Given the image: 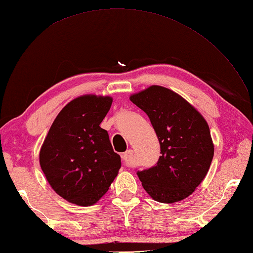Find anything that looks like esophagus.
I'll list each match as a JSON object with an SVG mask.
<instances>
[{
  "mask_svg": "<svg viewBox=\"0 0 253 253\" xmlns=\"http://www.w3.org/2000/svg\"><path fill=\"white\" fill-rule=\"evenodd\" d=\"M132 157H133V151H132V150H127L126 152H124V153L122 154V159H123V161H124V162H125V163L130 162Z\"/></svg>",
  "mask_w": 253,
  "mask_h": 253,
  "instance_id": "obj_1",
  "label": "esophagus"
}]
</instances>
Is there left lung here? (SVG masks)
Instances as JSON below:
<instances>
[{"instance_id": "obj_1", "label": "left lung", "mask_w": 253, "mask_h": 253, "mask_svg": "<svg viewBox=\"0 0 253 253\" xmlns=\"http://www.w3.org/2000/svg\"><path fill=\"white\" fill-rule=\"evenodd\" d=\"M129 99L149 116L162 154L157 165L137 173L142 187L158 202L184 200L201 184L212 162L214 144L207 121L181 95L162 85H150Z\"/></svg>"}]
</instances>
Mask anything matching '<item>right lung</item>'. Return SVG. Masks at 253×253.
I'll return each mask as SVG.
<instances>
[{"mask_svg": "<svg viewBox=\"0 0 253 253\" xmlns=\"http://www.w3.org/2000/svg\"><path fill=\"white\" fill-rule=\"evenodd\" d=\"M111 96L84 94L63 107L40 149L41 169L52 189L68 202L88 207L109 190L121 169L109 133L100 124Z\"/></svg>", "mask_w": 253, "mask_h": 253, "instance_id": "obj_1", "label": "right lung"}]
</instances>
